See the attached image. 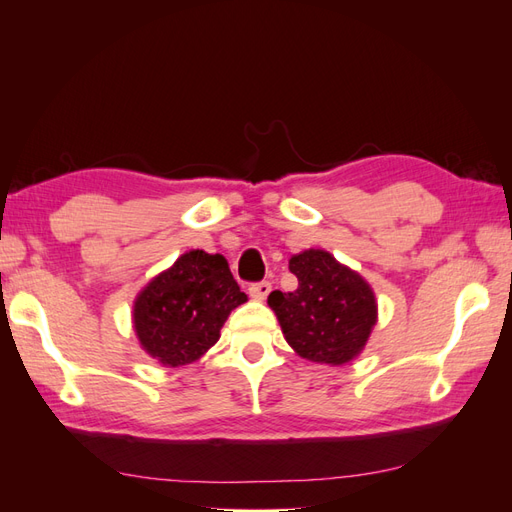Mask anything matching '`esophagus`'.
Listing matches in <instances>:
<instances>
[{"instance_id": "1", "label": "esophagus", "mask_w": 512, "mask_h": 512, "mask_svg": "<svg viewBox=\"0 0 512 512\" xmlns=\"http://www.w3.org/2000/svg\"><path fill=\"white\" fill-rule=\"evenodd\" d=\"M269 292H271L269 282H258V284L250 286V294H252L254 301H265L269 297Z\"/></svg>"}]
</instances>
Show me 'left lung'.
I'll list each match as a JSON object with an SVG mask.
<instances>
[{
    "instance_id": "8db88e82",
    "label": "left lung",
    "mask_w": 512,
    "mask_h": 512,
    "mask_svg": "<svg viewBox=\"0 0 512 512\" xmlns=\"http://www.w3.org/2000/svg\"><path fill=\"white\" fill-rule=\"evenodd\" d=\"M299 288L273 290L269 307L292 350L307 361L344 365L365 348L378 320L376 294L363 277L324 250L294 254Z\"/></svg>"
}]
</instances>
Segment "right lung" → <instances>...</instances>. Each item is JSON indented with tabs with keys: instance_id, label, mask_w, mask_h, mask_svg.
Here are the masks:
<instances>
[{
	"instance_id": "right-lung-1",
	"label": "right lung",
	"mask_w": 512,
	"mask_h": 512,
	"mask_svg": "<svg viewBox=\"0 0 512 512\" xmlns=\"http://www.w3.org/2000/svg\"><path fill=\"white\" fill-rule=\"evenodd\" d=\"M245 301L222 254L192 250L138 292L134 331L162 365H188L218 342L226 318Z\"/></svg>"
}]
</instances>
